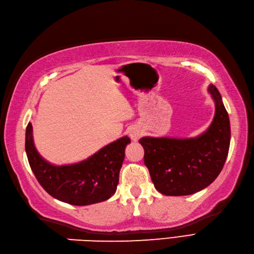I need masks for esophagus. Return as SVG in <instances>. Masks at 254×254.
Returning <instances> with one entry per match:
<instances>
[{
    "label": "esophagus",
    "mask_w": 254,
    "mask_h": 254,
    "mask_svg": "<svg viewBox=\"0 0 254 254\" xmlns=\"http://www.w3.org/2000/svg\"><path fill=\"white\" fill-rule=\"evenodd\" d=\"M128 135H129V137H131L132 140L136 141V140H137V139L139 138V136L141 135L140 129L137 128V127H132L131 129H129Z\"/></svg>",
    "instance_id": "esophagus-1"
}]
</instances>
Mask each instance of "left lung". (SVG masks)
Segmentation results:
<instances>
[{
    "mask_svg": "<svg viewBox=\"0 0 254 254\" xmlns=\"http://www.w3.org/2000/svg\"><path fill=\"white\" fill-rule=\"evenodd\" d=\"M216 106L213 120L204 133L193 138L141 137L144 162L152 183L168 196L190 195L205 189L221 173L229 153L230 119L218 89L210 84Z\"/></svg>",
    "mask_w": 254,
    "mask_h": 254,
    "instance_id": "8db88e82",
    "label": "left lung"
}]
</instances>
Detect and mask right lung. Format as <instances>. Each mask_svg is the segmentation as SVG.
I'll return each instance as SVG.
<instances>
[{
    "label": "right lung",
    "instance_id": "1",
    "mask_svg": "<svg viewBox=\"0 0 254 254\" xmlns=\"http://www.w3.org/2000/svg\"><path fill=\"white\" fill-rule=\"evenodd\" d=\"M33 128L25 131V152L32 172L51 196L75 206L100 203L112 197L119 183L125 150L131 142L127 136L110 142L88 159L74 164L54 165L37 152Z\"/></svg>",
    "mask_w": 254,
    "mask_h": 254
}]
</instances>
